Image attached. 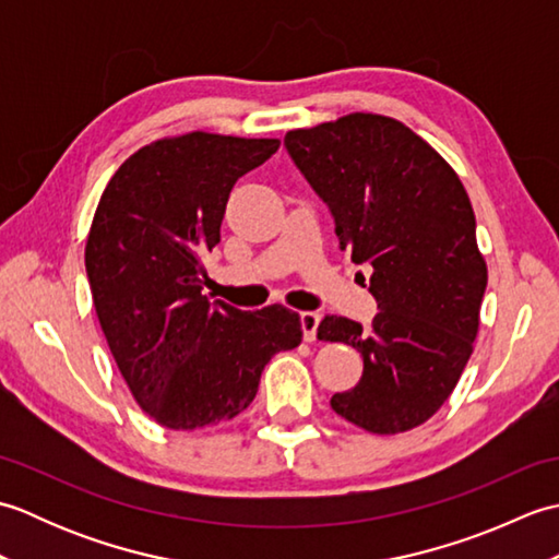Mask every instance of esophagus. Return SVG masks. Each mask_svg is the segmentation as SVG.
Listing matches in <instances>:
<instances>
[{"mask_svg": "<svg viewBox=\"0 0 559 559\" xmlns=\"http://www.w3.org/2000/svg\"><path fill=\"white\" fill-rule=\"evenodd\" d=\"M319 319H322V314H317V312H302V314H300V324H302V336H305V341H314V338H317Z\"/></svg>", "mask_w": 559, "mask_h": 559, "instance_id": "1", "label": "esophagus"}]
</instances>
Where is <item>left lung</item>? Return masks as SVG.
Segmentation results:
<instances>
[{"instance_id": "1", "label": "left lung", "mask_w": 559, "mask_h": 559, "mask_svg": "<svg viewBox=\"0 0 559 559\" xmlns=\"http://www.w3.org/2000/svg\"><path fill=\"white\" fill-rule=\"evenodd\" d=\"M334 216L341 249L372 269V324L324 317L319 338L362 355V377L331 396L374 435L413 430L454 391L473 353L488 269L459 175L391 117L355 112L283 139Z\"/></svg>"}]
</instances>
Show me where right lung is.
I'll use <instances>...</instances> for the list:
<instances>
[{
	"mask_svg": "<svg viewBox=\"0 0 559 559\" xmlns=\"http://www.w3.org/2000/svg\"><path fill=\"white\" fill-rule=\"evenodd\" d=\"M276 139L192 132L129 156L105 187L86 242L93 305L139 406L170 430H199L254 401L264 365L300 346L298 312H245L204 293L235 182Z\"/></svg>",
	"mask_w": 559,
	"mask_h": 559,
	"instance_id": "add662e5",
	"label": "right lung"
}]
</instances>
